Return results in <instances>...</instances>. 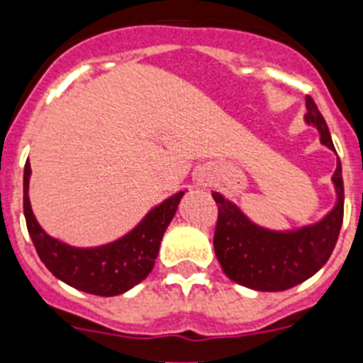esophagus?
I'll use <instances>...</instances> for the list:
<instances>
[{
  "label": "esophagus",
  "instance_id": "obj_1",
  "mask_svg": "<svg viewBox=\"0 0 363 363\" xmlns=\"http://www.w3.org/2000/svg\"><path fill=\"white\" fill-rule=\"evenodd\" d=\"M198 185H203L205 187V185H207V179H205L203 176H201V178H198Z\"/></svg>",
  "mask_w": 363,
  "mask_h": 363
}]
</instances>
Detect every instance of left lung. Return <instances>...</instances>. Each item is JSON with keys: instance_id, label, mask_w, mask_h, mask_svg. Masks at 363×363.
Listing matches in <instances>:
<instances>
[{"instance_id": "obj_1", "label": "left lung", "mask_w": 363, "mask_h": 363, "mask_svg": "<svg viewBox=\"0 0 363 363\" xmlns=\"http://www.w3.org/2000/svg\"><path fill=\"white\" fill-rule=\"evenodd\" d=\"M306 121L316 127L320 142L335 150L327 123L311 96H306ZM336 205L320 221L294 230H271L256 225L236 203L213 192L218 203L214 252L221 269L236 284L255 291L291 289L306 281L327 264L344 221L342 163L333 174Z\"/></svg>"}]
</instances>
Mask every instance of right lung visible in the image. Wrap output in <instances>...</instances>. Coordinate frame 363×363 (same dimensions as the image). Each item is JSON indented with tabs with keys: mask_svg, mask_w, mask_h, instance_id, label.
Listing matches in <instances>:
<instances>
[{
	"mask_svg": "<svg viewBox=\"0 0 363 363\" xmlns=\"http://www.w3.org/2000/svg\"><path fill=\"white\" fill-rule=\"evenodd\" d=\"M30 163L23 172V213L32 243L45 267L57 280L96 296H116L149 277L160 251L163 233L174 218L185 192H176L147 213L130 233L99 247H72L41 229L28 200Z\"/></svg>",
	"mask_w": 363,
	"mask_h": 363,
	"instance_id": "add662e5",
	"label": "right lung"
}]
</instances>
